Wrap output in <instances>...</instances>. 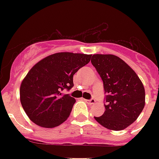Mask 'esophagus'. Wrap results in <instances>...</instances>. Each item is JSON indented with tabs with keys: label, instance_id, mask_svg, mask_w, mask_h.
Returning a JSON list of instances; mask_svg holds the SVG:
<instances>
[{
	"label": "esophagus",
	"instance_id": "esophagus-1",
	"mask_svg": "<svg viewBox=\"0 0 159 159\" xmlns=\"http://www.w3.org/2000/svg\"><path fill=\"white\" fill-rule=\"evenodd\" d=\"M85 101V102H87V103H88L89 105H92V104H94L95 102H96V100L94 99V98H92V99H90V100H85L83 99Z\"/></svg>",
	"mask_w": 159,
	"mask_h": 159
}]
</instances>
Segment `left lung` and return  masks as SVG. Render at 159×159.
Segmentation results:
<instances>
[{"label": "left lung", "mask_w": 159, "mask_h": 159, "mask_svg": "<svg viewBox=\"0 0 159 159\" xmlns=\"http://www.w3.org/2000/svg\"><path fill=\"white\" fill-rule=\"evenodd\" d=\"M91 62L102 78L106 94L104 114L95 119L109 129L122 130L137 120L144 107L143 83L116 55L94 54Z\"/></svg>", "instance_id": "8db88e82"}]
</instances>
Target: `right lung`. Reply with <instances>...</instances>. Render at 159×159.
<instances>
[{
	"mask_svg": "<svg viewBox=\"0 0 159 159\" xmlns=\"http://www.w3.org/2000/svg\"><path fill=\"white\" fill-rule=\"evenodd\" d=\"M92 55L57 53L36 63L20 85L24 111L37 125L53 128L69 116L76 100L62 91L73 87V75L87 64Z\"/></svg>",
	"mask_w": 159,
	"mask_h": 159,
	"instance_id": "1",
	"label": "right lung"
}]
</instances>
